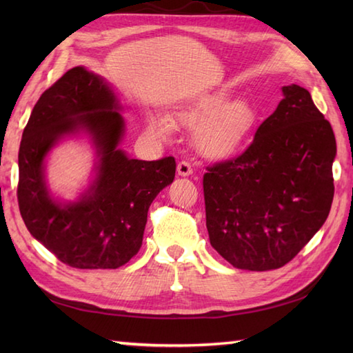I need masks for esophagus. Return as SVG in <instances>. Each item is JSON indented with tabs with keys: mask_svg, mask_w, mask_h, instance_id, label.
I'll list each match as a JSON object with an SVG mask.
<instances>
[{
	"mask_svg": "<svg viewBox=\"0 0 353 353\" xmlns=\"http://www.w3.org/2000/svg\"><path fill=\"white\" fill-rule=\"evenodd\" d=\"M177 172L179 176H190L192 174V167L190 165V162L186 161H181L177 163Z\"/></svg>",
	"mask_w": 353,
	"mask_h": 353,
	"instance_id": "1",
	"label": "esophagus"
}]
</instances>
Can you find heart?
Listing matches in <instances>:
<instances>
[{"label":"heart","instance_id":"obj_1","mask_svg":"<svg viewBox=\"0 0 353 353\" xmlns=\"http://www.w3.org/2000/svg\"><path fill=\"white\" fill-rule=\"evenodd\" d=\"M181 121L197 130V145L208 156H226L241 144L254 123V110L249 103L229 104L224 94L208 95L185 108L179 114ZM148 125L156 134L167 138L171 121L165 117H152Z\"/></svg>","mask_w":353,"mask_h":353}]
</instances>
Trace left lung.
<instances>
[{
	"mask_svg": "<svg viewBox=\"0 0 353 353\" xmlns=\"http://www.w3.org/2000/svg\"><path fill=\"white\" fill-rule=\"evenodd\" d=\"M241 154L206 167L209 241L232 265L281 268L326 221L334 200L336 144L331 123L297 85Z\"/></svg>",
	"mask_w": 353,
	"mask_h": 353,
	"instance_id": "1",
	"label": "left lung"
}]
</instances>
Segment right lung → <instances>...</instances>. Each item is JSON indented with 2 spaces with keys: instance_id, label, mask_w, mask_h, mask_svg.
Listing matches in <instances>:
<instances>
[{
  "instance_id": "1",
  "label": "right lung",
  "mask_w": 353,
  "mask_h": 353,
  "mask_svg": "<svg viewBox=\"0 0 353 353\" xmlns=\"http://www.w3.org/2000/svg\"><path fill=\"white\" fill-rule=\"evenodd\" d=\"M109 86L81 66L45 89L22 132L18 205L30 234L63 264L80 270L118 268L142 245L154 197L174 181L176 161L129 159L118 144L124 132ZM80 125L99 147L97 181L85 198L61 207L43 182V157L55 141Z\"/></svg>"
}]
</instances>
